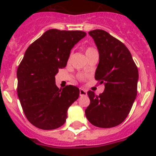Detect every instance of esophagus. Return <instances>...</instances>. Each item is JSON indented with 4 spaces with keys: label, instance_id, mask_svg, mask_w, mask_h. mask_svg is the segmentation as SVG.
<instances>
[{
    "label": "esophagus",
    "instance_id": "1",
    "mask_svg": "<svg viewBox=\"0 0 156 156\" xmlns=\"http://www.w3.org/2000/svg\"><path fill=\"white\" fill-rule=\"evenodd\" d=\"M87 92L86 90L84 89L80 90V96H87Z\"/></svg>",
    "mask_w": 156,
    "mask_h": 156
}]
</instances>
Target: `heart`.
<instances>
[{"label": "heart", "instance_id": "heart-1", "mask_svg": "<svg viewBox=\"0 0 156 156\" xmlns=\"http://www.w3.org/2000/svg\"><path fill=\"white\" fill-rule=\"evenodd\" d=\"M94 51H96V50L94 49V48H91V47H88V48H86V55H88V54H90V52H94Z\"/></svg>", "mask_w": 156, "mask_h": 156}]
</instances>
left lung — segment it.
Returning <instances> with one entry per match:
<instances>
[{
  "mask_svg": "<svg viewBox=\"0 0 156 156\" xmlns=\"http://www.w3.org/2000/svg\"><path fill=\"white\" fill-rule=\"evenodd\" d=\"M89 35L99 52L95 79L105 88L99 96L88 91L90 104L86 117L94 126L113 128L125 121L136 98L138 68L128 48L108 32L96 29Z\"/></svg>",
  "mask_w": 156,
  "mask_h": 156,
  "instance_id": "8db88e82",
  "label": "left lung"
}]
</instances>
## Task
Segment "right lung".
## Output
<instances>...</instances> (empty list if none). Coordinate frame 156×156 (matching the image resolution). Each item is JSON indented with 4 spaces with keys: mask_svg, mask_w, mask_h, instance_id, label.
<instances>
[{
    "mask_svg": "<svg viewBox=\"0 0 156 156\" xmlns=\"http://www.w3.org/2000/svg\"><path fill=\"white\" fill-rule=\"evenodd\" d=\"M87 35L82 31L49 29L28 46L17 70L18 97L27 119L42 130L64 125L68 108L79 98L75 86L58 89L55 76L70 51Z\"/></svg>",
    "mask_w": 156,
    "mask_h": 156,
    "instance_id": "add662e5",
    "label": "right lung"
}]
</instances>
